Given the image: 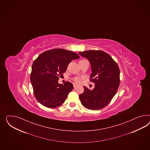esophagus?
Instances as JSON below:
<instances>
[{
  "instance_id": "esophagus-1",
  "label": "esophagus",
  "mask_w": 150,
  "mask_h": 150,
  "mask_svg": "<svg viewBox=\"0 0 150 150\" xmlns=\"http://www.w3.org/2000/svg\"><path fill=\"white\" fill-rule=\"evenodd\" d=\"M73 86H74V88H76L77 87V86L76 84H73Z\"/></svg>"
}]
</instances>
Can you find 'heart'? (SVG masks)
<instances>
[{
	"instance_id": "1",
	"label": "heart",
	"mask_w": 150,
	"mask_h": 150,
	"mask_svg": "<svg viewBox=\"0 0 150 150\" xmlns=\"http://www.w3.org/2000/svg\"><path fill=\"white\" fill-rule=\"evenodd\" d=\"M83 78L81 77H75L73 78V81L76 83H81Z\"/></svg>"
}]
</instances>
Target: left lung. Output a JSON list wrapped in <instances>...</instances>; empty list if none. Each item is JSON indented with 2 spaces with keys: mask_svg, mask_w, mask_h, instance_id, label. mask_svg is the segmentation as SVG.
Segmentation results:
<instances>
[{
  "mask_svg": "<svg viewBox=\"0 0 150 150\" xmlns=\"http://www.w3.org/2000/svg\"><path fill=\"white\" fill-rule=\"evenodd\" d=\"M89 61L92 73L90 81L95 83L92 90L86 86L79 95L82 105L91 110L106 107L116 95L120 83V71L117 64L106 52L101 50L79 52Z\"/></svg>",
  "mask_w": 150,
  "mask_h": 150,
  "instance_id": "obj_1",
  "label": "left lung"
}]
</instances>
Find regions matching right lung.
Returning <instances> with one entry per match:
<instances>
[{"instance_id": "obj_1", "label": "right lung", "mask_w": 150, "mask_h": 150, "mask_svg": "<svg viewBox=\"0 0 150 150\" xmlns=\"http://www.w3.org/2000/svg\"><path fill=\"white\" fill-rule=\"evenodd\" d=\"M79 56L63 49H54L44 52L34 60L30 79L34 96L45 107L56 108L64 103L73 84L66 81L59 84L58 80L66 72L69 62Z\"/></svg>"}]
</instances>
